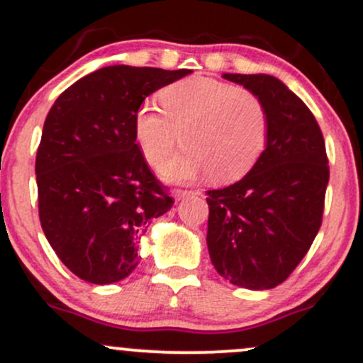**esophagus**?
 <instances>
[{
    "label": "esophagus",
    "instance_id": "34e87169",
    "mask_svg": "<svg viewBox=\"0 0 363 363\" xmlns=\"http://www.w3.org/2000/svg\"><path fill=\"white\" fill-rule=\"evenodd\" d=\"M196 194H199V193H196V191H181V189L174 191V198H176L177 201H181V199H184V198H189V196H196Z\"/></svg>",
    "mask_w": 363,
    "mask_h": 363
}]
</instances>
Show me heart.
Instances as JSON below:
<instances>
[{
	"label": "heart",
	"mask_w": 363,
	"mask_h": 363,
	"mask_svg": "<svg viewBox=\"0 0 363 363\" xmlns=\"http://www.w3.org/2000/svg\"><path fill=\"white\" fill-rule=\"evenodd\" d=\"M162 111L145 104L135 114V138L148 164L160 165L182 141L186 150L170 158L162 176L187 182L208 176L216 182L244 177L268 141V114L251 91L193 77L160 91Z\"/></svg>",
	"instance_id": "obj_1"
}]
</instances>
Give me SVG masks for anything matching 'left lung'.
Here are the masks:
<instances>
[{
  "label": "left lung",
  "instance_id": "left-lung-1",
  "mask_svg": "<svg viewBox=\"0 0 363 363\" xmlns=\"http://www.w3.org/2000/svg\"><path fill=\"white\" fill-rule=\"evenodd\" d=\"M256 95L268 114V141L235 184L208 191L211 264L232 285L274 289L289 278L320 227L329 167L309 107L269 74L223 73Z\"/></svg>",
  "mask_w": 363,
  "mask_h": 363
}]
</instances>
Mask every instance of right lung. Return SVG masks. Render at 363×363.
Instances as JSON below:
<instances>
[{"instance_id": "1", "label": "right lung", "mask_w": 363, "mask_h": 363, "mask_svg": "<svg viewBox=\"0 0 363 363\" xmlns=\"http://www.w3.org/2000/svg\"><path fill=\"white\" fill-rule=\"evenodd\" d=\"M189 73L106 66L74 82L49 111L35 158L40 225L82 280L109 285L131 274L150 220L172 206L133 123L150 94Z\"/></svg>"}]
</instances>
